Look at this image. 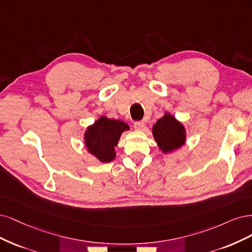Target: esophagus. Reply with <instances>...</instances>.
<instances>
[{
	"mask_svg": "<svg viewBox=\"0 0 252 252\" xmlns=\"http://www.w3.org/2000/svg\"><path fill=\"white\" fill-rule=\"evenodd\" d=\"M144 125H145L144 121H136V123H134V127L135 129H137V131H142Z\"/></svg>",
	"mask_w": 252,
	"mask_h": 252,
	"instance_id": "obj_1",
	"label": "esophagus"
}]
</instances>
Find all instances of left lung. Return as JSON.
<instances>
[{"mask_svg": "<svg viewBox=\"0 0 252 252\" xmlns=\"http://www.w3.org/2000/svg\"><path fill=\"white\" fill-rule=\"evenodd\" d=\"M152 133L158 149L163 154H170L182 148L188 137L184 125L169 112H165L163 116L157 120Z\"/></svg>", "mask_w": 252, "mask_h": 252, "instance_id": "1", "label": "left lung"}]
</instances>
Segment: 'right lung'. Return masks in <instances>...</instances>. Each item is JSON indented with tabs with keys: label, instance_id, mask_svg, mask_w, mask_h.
Here are the masks:
<instances>
[{
	"label": "right lung",
	"instance_id": "obj_1",
	"mask_svg": "<svg viewBox=\"0 0 252 252\" xmlns=\"http://www.w3.org/2000/svg\"><path fill=\"white\" fill-rule=\"evenodd\" d=\"M126 131H129V126L125 121L100 116L93 125L88 126L84 133L87 152L101 163L112 162L116 157L115 147Z\"/></svg>",
	"mask_w": 252,
	"mask_h": 252
}]
</instances>
